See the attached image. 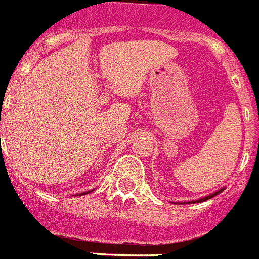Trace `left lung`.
<instances>
[{
  "label": "left lung",
  "mask_w": 259,
  "mask_h": 259,
  "mask_svg": "<svg viewBox=\"0 0 259 259\" xmlns=\"http://www.w3.org/2000/svg\"><path fill=\"white\" fill-rule=\"evenodd\" d=\"M222 191H223V188H222V190H219V191L214 192V194H211V195L206 196V198H202V199L196 200V202H198V203H199V202H204V200H207V199H211V198H214L215 195H218V194H221V192H222ZM194 203H195V202H194Z\"/></svg>",
  "instance_id": "left-lung-1"
}]
</instances>
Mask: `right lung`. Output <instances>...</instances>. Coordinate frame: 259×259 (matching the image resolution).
Here are the masks:
<instances>
[{
  "instance_id": "add662e5",
  "label": "right lung",
  "mask_w": 259,
  "mask_h": 259,
  "mask_svg": "<svg viewBox=\"0 0 259 259\" xmlns=\"http://www.w3.org/2000/svg\"><path fill=\"white\" fill-rule=\"evenodd\" d=\"M90 192H91V191H88V192H84V194H90ZM81 195H82V194H81Z\"/></svg>"
}]
</instances>
